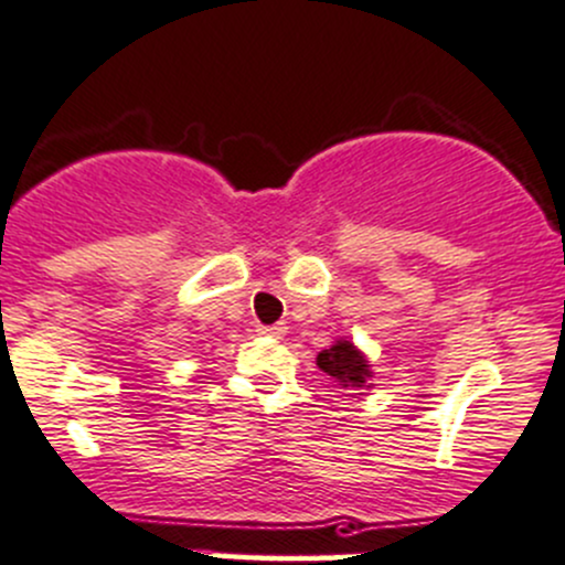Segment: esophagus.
Segmentation results:
<instances>
[{
	"instance_id": "1",
	"label": "esophagus",
	"mask_w": 565,
	"mask_h": 565,
	"mask_svg": "<svg viewBox=\"0 0 565 565\" xmlns=\"http://www.w3.org/2000/svg\"><path fill=\"white\" fill-rule=\"evenodd\" d=\"M255 332L266 334V338H282L285 327H282V323H271V327H264V323H260V327L255 329Z\"/></svg>"
}]
</instances>
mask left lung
<instances>
[{"label":"left lung","instance_id":"left-lung-1","mask_svg":"<svg viewBox=\"0 0 565 565\" xmlns=\"http://www.w3.org/2000/svg\"><path fill=\"white\" fill-rule=\"evenodd\" d=\"M316 362L327 376L338 379L345 387H349V384L351 387H365V379L371 376V373H367L365 356H362L349 340H338L332 349L321 351Z\"/></svg>","mask_w":565,"mask_h":565}]
</instances>
